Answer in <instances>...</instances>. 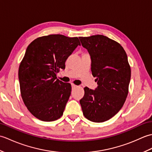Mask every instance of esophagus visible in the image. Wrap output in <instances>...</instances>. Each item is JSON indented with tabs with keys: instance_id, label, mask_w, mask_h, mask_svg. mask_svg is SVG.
I'll return each mask as SVG.
<instances>
[{
	"instance_id": "obj_1",
	"label": "esophagus",
	"mask_w": 152,
	"mask_h": 152,
	"mask_svg": "<svg viewBox=\"0 0 152 152\" xmlns=\"http://www.w3.org/2000/svg\"><path fill=\"white\" fill-rule=\"evenodd\" d=\"M78 86H76V85H74V84H72V88H78Z\"/></svg>"
}]
</instances>
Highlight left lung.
Segmentation results:
<instances>
[{"mask_svg":"<svg viewBox=\"0 0 152 152\" xmlns=\"http://www.w3.org/2000/svg\"><path fill=\"white\" fill-rule=\"evenodd\" d=\"M91 59V72L98 86L84 88L80 100L83 114L93 122L108 120L120 110L129 92L131 67L124 48L104 35L79 37Z\"/></svg>","mask_w":152,"mask_h":152,"instance_id":"left-lung-1","label":"left lung"}]
</instances>
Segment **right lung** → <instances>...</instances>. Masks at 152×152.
Segmentation results:
<instances>
[{
	"label": "right lung",
	"instance_id": "obj_1",
	"mask_svg": "<svg viewBox=\"0 0 152 152\" xmlns=\"http://www.w3.org/2000/svg\"><path fill=\"white\" fill-rule=\"evenodd\" d=\"M80 42L78 37L50 34L28 45L19 67L21 95L25 105L40 120L53 121L63 114L71 85L57 79L65 61Z\"/></svg>",
	"mask_w": 152,
	"mask_h": 152
}]
</instances>
